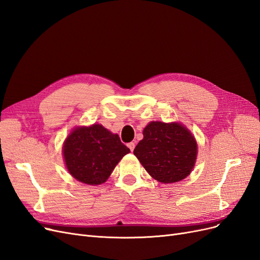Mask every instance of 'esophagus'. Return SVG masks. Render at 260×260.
<instances>
[{
    "mask_svg": "<svg viewBox=\"0 0 260 260\" xmlns=\"http://www.w3.org/2000/svg\"><path fill=\"white\" fill-rule=\"evenodd\" d=\"M128 147H129V149H130L131 151H133V150H134V147H136V144H134L133 142H130V143H128Z\"/></svg>",
    "mask_w": 260,
    "mask_h": 260,
    "instance_id": "34e87169",
    "label": "esophagus"
}]
</instances>
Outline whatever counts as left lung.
I'll return each instance as SVG.
<instances>
[{
  "label": "left lung",
  "instance_id": "left-lung-1",
  "mask_svg": "<svg viewBox=\"0 0 260 260\" xmlns=\"http://www.w3.org/2000/svg\"><path fill=\"white\" fill-rule=\"evenodd\" d=\"M143 136L133 154L150 176L168 184L189 175L197 158V142L189 130L177 122L151 121Z\"/></svg>",
  "mask_w": 260,
  "mask_h": 260
}]
</instances>
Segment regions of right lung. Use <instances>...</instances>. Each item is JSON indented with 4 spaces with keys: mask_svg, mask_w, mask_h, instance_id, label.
Segmentation results:
<instances>
[{
    "mask_svg": "<svg viewBox=\"0 0 260 260\" xmlns=\"http://www.w3.org/2000/svg\"><path fill=\"white\" fill-rule=\"evenodd\" d=\"M130 153L118 134L101 124L74 129L63 145V157L70 174L77 181L99 185L104 183L120 159Z\"/></svg>",
    "mask_w": 260,
    "mask_h": 260,
    "instance_id": "obj_1",
    "label": "right lung"
}]
</instances>
